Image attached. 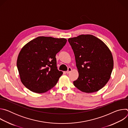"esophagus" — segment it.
I'll return each instance as SVG.
<instances>
[{"mask_svg":"<svg viewBox=\"0 0 128 128\" xmlns=\"http://www.w3.org/2000/svg\"><path fill=\"white\" fill-rule=\"evenodd\" d=\"M71 71H72V68H70V67H69V68H68V70L66 72V74H69V73H70V72H71Z\"/></svg>","mask_w":128,"mask_h":128,"instance_id":"34e87169","label":"esophagus"}]
</instances>
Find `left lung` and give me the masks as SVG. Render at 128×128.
<instances>
[{"instance_id": "1", "label": "left lung", "mask_w": 128, "mask_h": 128, "mask_svg": "<svg viewBox=\"0 0 128 128\" xmlns=\"http://www.w3.org/2000/svg\"><path fill=\"white\" fill-rule=\"evenodd\" d=\"M68 40L74 50L79 74L74 82V86L87 93L98 91L110 78L114 68L110 50L92 35L82 34Z\"/></svg>"}]
</instances>
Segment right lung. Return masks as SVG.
Segmentation results:
<instances>
[{
    "mask_svg": "<svg viewBox=\"0 0 128 128\" xmlns=\"http://www.w3.org/2000/svg\"><path fill=\"white\" fill-rule=\"evenodd\" d=\"M66 42L63 38L39 36L22 48L16 66L25 87L33 92L44 93L57 84L63 72L57 69L56 55Z\"/></svg>",
    "mask_w": 128,
    "mask_h": 128,
    "instance_id": "add662e5",
    "label": "right lung"
}]
</instances>
